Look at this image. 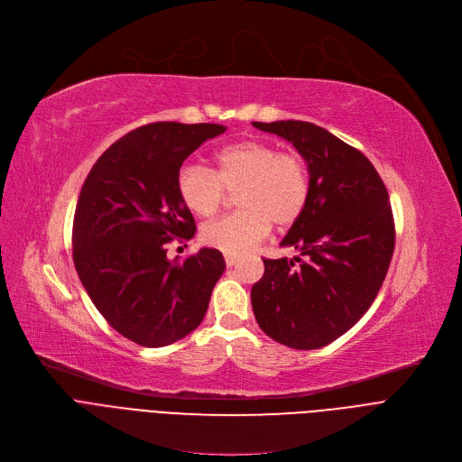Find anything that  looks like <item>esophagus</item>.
Returning <instances> with one entry per match:
<instances>
[{
  "label": "esophagus",
  "mask_w": 462,
  "mask_h": 462,
  "mask_svg": "<svg viewBox=\"0 0 462 462\" xmlns=\"http://www.w3.org/2000/svg\"><path fill=\"white\" fill-rule=\"evenodd\" d=\"M225 262H226L228 267H232L237 262V256L236 254H225Z\"/></svg>",
  "instance_id": "obj_1"
}]
</instances>
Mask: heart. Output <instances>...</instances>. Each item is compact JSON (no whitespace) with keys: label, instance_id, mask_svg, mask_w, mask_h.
Here are the masks:
<instances>
[{"label":"heart","instance_id":"b5f03b06","mask_svg":"<svg viewBox=\"0 0 462 462\" xmlns=\"http://www.w3.org/2000/svg\"><path fill=\"white\" fill-rule=\"evenodd\" d=\"M236 192L237 211L206 223L200 237L226 254H245L269 234L271 223L291 226L306 208L310 176L295 152L247 139L215 152L213 171L197 163L176 172V193L191 213L208 217L217 211L226 191Z\"/></svg>","mask_w":462,"mask_h":462}]
</instances>
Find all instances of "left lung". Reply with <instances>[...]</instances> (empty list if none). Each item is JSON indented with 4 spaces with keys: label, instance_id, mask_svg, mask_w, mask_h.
Instances as JSON below:
<instances>
[{
    "label": "left lung",
    "instance_id": "1",
    "mask_svg": "<svg viewBox=\"0 0 462 462\" xmlns=\"http://www.w3.org/2000/svg\"><path fill=\"white\" fill-rule=\"evenodd\" d=\"M254 126L293 143L310 172L309 202L281 243L299 254L263 258L254 318L274 342L319 349L367 312L384 282L395 245L388 191L360 150L312 122Z\"/></svg>",
    "mask_w": 462,
    "mask_h": 462
}]
</instances>
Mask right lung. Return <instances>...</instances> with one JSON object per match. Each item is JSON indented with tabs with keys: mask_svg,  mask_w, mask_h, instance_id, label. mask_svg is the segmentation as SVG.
<instances>
[{
	"mask_svg": "<svg viewBox=\"0 0 462 462\" xmlns=\"http://www.w3.org/2000/svg\"><path fill=\"white\" fill-rule=\"evenodd\" d=\"M219 125L152 122L113 143L92 165L76 204L72 258L104 319L143 347L181 340L204 319L225 273L217 249L167 258L197 232L176 172Z\"/></svg>",
	"mask_w": 462,
	"mask_h": 462,
	"instance_id": "right-lung-1",
	"label": "right lung"
}]
</instances>
